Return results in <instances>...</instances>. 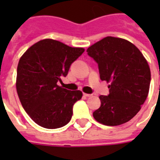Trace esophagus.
<instances>
[{
    "label": "esophagus",
    "mask_w": 160,
    "mask_h": 160,
    "mask_svg": "<svg viewBox=\"0 0 160 160\" xmlns=\"http://www.w3.org/2000/svg\"><path fill=\"white\" fill-rule=\"evenodd\" d=\"M83 95L85 97H91V96H92V94H87V93H83Z\"/></svg>",
    "instance_id": "esophagus-1"
}]
</instances>
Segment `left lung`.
Masks as SVG:
<instances>
[{
	"label": "left lung",
	"instance_id": "left-lung-1",
	"mask_svg": "<svg viewBox=\"0 0 160 160\" xmlns=\"http://www.w3.org/2000/svg\"><path fill=\"white\" fill-rule=\"evenodd\" d=\"M98 65L101 80L110 85V94L101 95L95 120L107 126L127 122L140 111L149 92L151 71L142 53L123 38L106 37L87 50Z\"/></svg>",
	"mask_w": 160,
	"mask_h": 160
}]
</instances>
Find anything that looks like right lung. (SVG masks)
<instances>
[{"mask_svg":"<svg viewBox=\"0 0 160 160\" xmlns=\"http://www.w3.org/2000/svg\"><path fill=\"white\" fill-rule=\"evenodd\" d=\"M84 51V48L46 38L31 46L20 57L17 93L24 110L41 127L58 128L71 120L73 104L82 98V92L67 90L57 82L66 77L71 64Z\"/></svg>","mask_w":160,"mask_h":160,"instance_id":"add662e5","label":"right lung"}]
</instances>
